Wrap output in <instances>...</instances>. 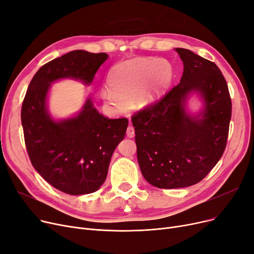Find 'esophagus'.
<instances>
[{"mask_svg": "<svg viewBox=\"0 0 254 254\" xmlns=\"http://www.w3.org/2000/svg\"><path fill=\"white\" fill-rule=\"evenodd\" d=\"M126 134H127V136H128L129 138L134 137V135H135L134 127H133V126H131V125H129V126H128V128H127V131H126Z\"/></svg>", "mask_w": 254, "mask_h": 254, "instance_id": "34e87169", "label": "esophagus"}]
</instances>
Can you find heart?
Returning <instances> with one entry per match:
<instances>
[{
    "mask_svg": "<svg viewBox=\"0 0 254 254\" xmlns=\"http://www.w3.org/2000/svg\"><path fill=\"white\" fill-rule=\"evenodd\" d=\"M174 77L172 63L165 59L138 57L115 65L101 97L115 114H126L131 106L148 108L158 103Z\"/></svg>",
    "mask_w": 254,
    "mask_h": 254,
    "instance_id": "b5f03b06",
    "label": "heart"
}]
</instances>
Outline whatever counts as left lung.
<instances>
[{"mask_svg": "<svg viewBox=\"0 0 254 254\" xmlns=\"http://www.w3.org/2000/svg\"><path fill=\"white\" fill-rule=\"evenodd\" d=\"M183 61L180 83L164 98L132 117L140 172L158 188L198 183L224 152L232 118L227 83L213 62L185 48H175ZM195 97L200 110L192 112Z\"/></svg>", "mask_w": 254, "mask_h": 254, "instance_id": "left-lung-1", "label": "left lung"}]
</instances>
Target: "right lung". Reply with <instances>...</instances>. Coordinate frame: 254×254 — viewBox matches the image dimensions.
<instances>
[{
	"label": "right lung",
	"instance_id": "right-lung-1",
	"mask_svg": "<svg viewBox=\"0 0 254 254\" xmlns=\"http://www.w3.org/2000/svg\"><path fill=\"white\" fill-rule=\"evenodd\" d=\"M107 58L104 53L82 50L57 58L36 72L23 99L21 124L30 160L47 183L67 194H89L101 187L113 153L125 137L128 120L105 118L90 96L80 111L56 119L48 110V96L58 80L90 86Z\"/></svg>",
	"mask_w": 254,
	"mask_h": 254
}]
</instances>
